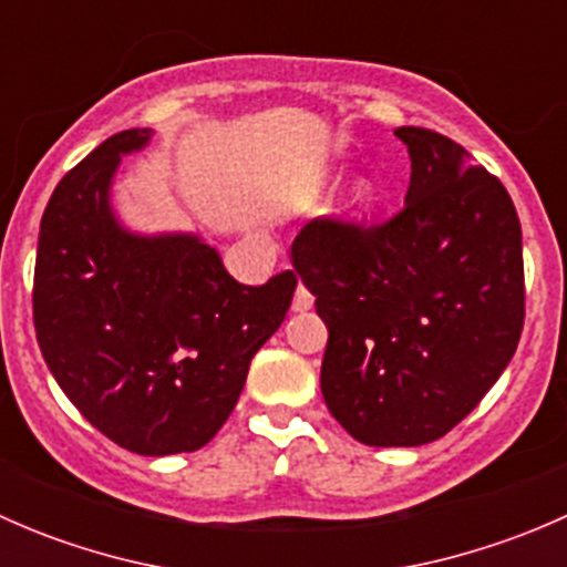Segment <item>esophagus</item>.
<instances>
[{"label": "esophagus", "instance_id": "1", "mask_svg": "<svg viewBox=\"0 0 567 567\" xmlns=\"http://www.w3.org/2000/svg\"><path fill=\"white\" fill-rule=\"evenodd\" d=\"M312 305H316V299H312V293L305 288V285H299V288H296V296H293V312H307V310H312Z\"/></svg>", "mask_w": 567, "mask_h": 567}]
</instances>
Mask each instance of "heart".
Instances as JSON below:
<instances>
[{"label": "heart", "mask_w": 567, "mask_h": 567, "mask_svg": "<svg viewBox=\"0 0 567 567\" xmlns=\"http://www.w3.org/2000/svg\"><path fill=\"white\" fill-rule=\"evenodd\" d=\"M370 197H373V183L368 181V177H357V181L348 186L346 197H342V203H346V210H362L364 205L370 203Z\"/></svg>", "instance_id": "heart-1"}]
</instances>
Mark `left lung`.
Instances as JSON below:
<instances>
[{
  "label": "left lung",
  "mask_w": 567,
  "mask_h": 567,
  "mask_svg": "<svg viewBox=\"0 0 567 567\" xmlns=\"http://www.w3.org/2000/svg\"><path fill=\"white\" fill-rule=\"evenodd\" d=\"M405 208L381 227L310 221L290 247L329 329L320 392L368 447L436 442L485 398L524 326L522 225L507 188L458 142L394 131Z\"/></svg>",
  "instance_id": "left-lung-1"
}]
</instances>
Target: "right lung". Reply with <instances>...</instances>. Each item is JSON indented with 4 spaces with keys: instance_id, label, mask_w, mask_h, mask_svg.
<instances>
[{
    "instance_id": "right-lung-1",
    "label": "right lung",
    "mask_w": 567,
    "mask_h": 567,
    "mask_svg": "<svg viewBox=\"0 0 567 567\" xmlns=\"http://www.w3.org/2000/svg\"><path fill=\"white\" fill-rule=\"evenodd\" d=\"M151 128L101 142L56 183L40 219L35 331L62 392L136 455L205 447L241 398L251 357L282 326L293 271L236 282L197 233H136L112 203Z\"/></svg>"
}]
</instances>
